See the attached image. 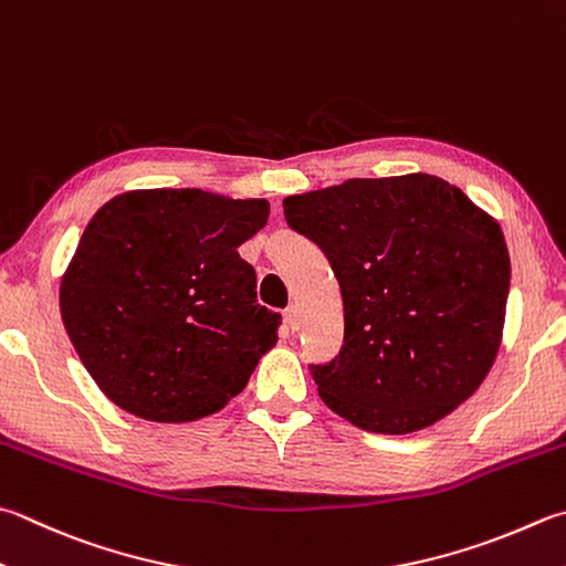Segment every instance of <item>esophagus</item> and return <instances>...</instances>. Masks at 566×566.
<instances>
[{"mask_svg": "<svg viewBox=\"0 0 566 566\" xmlns=\"http://www.w3.org/2000/svg\"><path fill=\"white\" fill-rule=\"evenodd\" d=\"M283 315H285V325L291 327L293 333H295V329H301V311H297V305L287 307V311H285Z\"/></svg>", "mask_w": 566, "mask_h": 566, "instance_id": "1", "label": "esophagus"}]
</instances>
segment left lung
Returning a JSON list of instances; mask_svg holds the SVG:
<instances>
[{"label":"left lung","mask_w":566,"mask_h":566,"mask_svg":"<svg viewBox=\"0 0 566 566\" xmlns=\"http://www.w3.org/2000/svg\"><path fill=\"white\" fill-rule=\"evenodd\" d=\"M343 287L345 345L313 365L323 401L371 433H413L473 397L503 339L510 253L500 223L433 175L283 199Z\"/></svg>","instance_id":"obj_1"}]
</instances>
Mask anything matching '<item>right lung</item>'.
I'll return each instance as SVG.
<instances>
[{"label":"right lung","instance_id":"1","mask_svg":"<svg viewBox=\"0 0 566 566\" xmlns=\"http://www.w3.org/2000/svg\"><path fill=\"white\" fill-rule=\"evenodd\" d=\"M265 199L135 189L88 221L61 279V317L83 367L127 413L159 423L217 413L279 343L239 247Z\"/></svg>","mask_w":566,"mask_h":566}]
</instances>
